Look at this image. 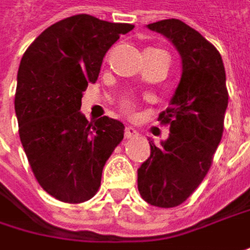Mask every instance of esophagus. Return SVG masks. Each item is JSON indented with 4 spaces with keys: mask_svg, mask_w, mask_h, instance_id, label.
Listing matches in <instances>:
<instances>
[{
    "mask_svg": "<svg viewBox=\"0 0 250 250\" xmlns=\"http://www.w3.org/2000/svg\"><path fill=\"white\" fill-rule=\"evenodd\" d=\"M125 136H126V138H135V136H138L136 128H133V126H126V128H125Z\"/></svg>",
    "mask_w": 250,
    "mask_h": 250,
    "instance_id": "34e87169",
    "label": "esophagus"
}]
</instances>
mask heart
I'll return each mask as SVG.
<instances>
[{"label": "heart", "instance_id": "1", "mask_svg": "<svg viewBox=\"0 0 250 250\" xmlns=\"http://www.w3.org/2000/svg\"><path fill=\"white\" fill-rule=\"evenodd\" d=\"M124 108L129 109V108H131V103H129V101H125V103H124Z\"/></svg>", "mask_w": 250, "mask_h": 250}]
</instances>
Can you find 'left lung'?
I'll list each match as a JSON object with an SVG mask.
<instances>
[{"mask_svg": "<svg viewBox=\"0 0 250 250\" xmlns=\"http://www.w3.org/2000/svg\"><path fill=\"white\" fill-rule=\"evenodd\" d=\"M163 35L181 59V77L159 121L168 124L166 141L138 168V190L150 206L171 208L184 203L204 180L224 132L228 106L225 69L219 52L180 19L146 25Z\"/></svg>", "mask_w": 250, "mask_h": 250, "instance_id": "left-lung-1", "label": "left lung"}]
</instances>
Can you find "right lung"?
<instances>
[{
	"mask_svg": "<svg viewBox=\"0 0 250 250\" xmlns=\"http://www.w3.org/2000/svg\"><path fill=\"white\" fill-rule=\"evenodd\" d=\"M133 28L74 15L44 29L22 56L15 94L21 144L36 180L60 201L94 197L105 162L124 138L121 121L90 122L80 108L108 49Z\"/></svg>",
	"mask_w": 250,
	"mask_h": 250,
	"instance_id": "obj_1",
	"label": "right lung"
}]
</instances>
